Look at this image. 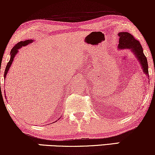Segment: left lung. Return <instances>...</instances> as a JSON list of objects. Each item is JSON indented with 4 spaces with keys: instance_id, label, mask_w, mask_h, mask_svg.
<instances>
[{
    "instance_id": "left-lung-1",
    "label": "left lung",
    "mask_w": 155,
    "mask_h": 155,
    "mask_svg": "<svg viewBox=\"0 0 155 155\" xmlns=\"http://www.w3.org/2000/svg\"><path fill=\"white\" fill-rule=\"evenodd\" d=\"M119 44L118 48H130L132 51L135 53L139 60L140 64H141L143 72L145 75L149 77V72H148V64L147 58L143 53V49L138 40H137L131 34L128 32H119ZM150 80V78H149Z\"/></svg>"
}]
</instances>
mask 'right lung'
Returning <instances> with one entry per match:
<instances>
[{
    "instance_id": "1",
    "label": "right lung",
    "mask_w": 155,
    "mask_h": 155,
    "mask_svg": "<svg viewBox=\"0 0 155 155\" xmlns=\"http://www.w3.org/2000/svg\"><path fill=\"white\" fill-rule=\"evenodd\" d=\"M32 41H33L31 39H27V40H25V41H20L19 43L15 44V45L12 47V48L11 49V51H10V59L9 62L8 63L7 65H6L5 72H4V78H5L6 75H7V73H8V70L10 69V65H11L12 61H13L15 56L18 54L19 48H20L22 46H25L27 45V44H30L31 42H32Z\"/></svg>"
}]
</instances>
